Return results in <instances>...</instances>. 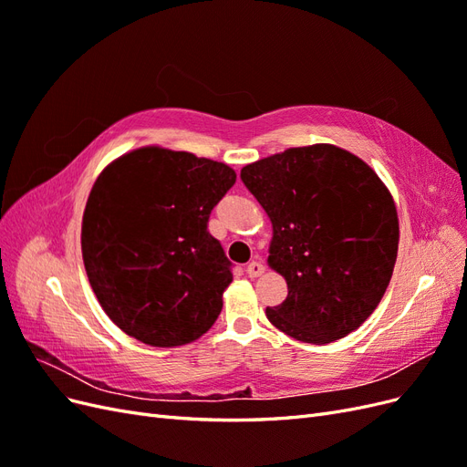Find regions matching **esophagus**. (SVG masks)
I'll list each match as a JSON object with an SVG mask.
<instances>
[{"mask_svg": "<svg viewBox=\"0 0 467 467\" xmlns=\"http://www.w3.org/2000/svg\"><path fill=\"white\" fill-rule=\"evenodd\" d=\"M263 273H265V265H263L259 259L251 261V263L247 265V276H251V278H257V276H261Z\"/></svg>", "mask_w": 467, "mask_h": 467, "instance_id": "esophagus-1", "label": "esophagus"}]
</instances>
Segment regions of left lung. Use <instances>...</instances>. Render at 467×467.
<instances>
[{
    "mask_svg": "<svg viewBox=\"0 0 467 467\" xmlns=\"http://www.w3.org/2000/svg\"><path fill=\"white\" fill-rule=\"evenodd\" d=\"M273 222L268 265L286 300L266 317L296 341L327 345L368 319L398 259V210L357 155L329 144L290 148L242 169Z\"/></svg>",
    "mask_w": 467,
    "mask_h": 467,
    "instance_id": "8db88e82",
    "label": "left lung"
}]
</instances>
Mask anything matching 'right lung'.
Returning <instances> with one entry per match:
<instances>
[{
    "label": "right lung",
    "instance_id": "right-lung-1",
    "mask_svg": "<svg viewBox=\"0 0 467 467\" xmlns=\"http://www.w3.org/2000/svg\"><path fill=\"white\" fill-rule=\"evenodd\" d=\"M234 182L228 165L163 148L134 150L99 175L83 212V263L126 335L177 347L214 325L234 265L208 220Z\"/></svg>",
    "mask_w": 467,
    "mask_h": 467
}]
</instances>
